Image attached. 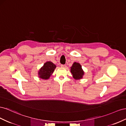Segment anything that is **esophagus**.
<instances>
[{"mask_svg": "<svg viewBox=\"0 0 126 126\" xmlns=\"http://www.w3.org/2000/svg\"><path fill=\"white\" fill-rule=\"evenodd\" d=\"M61 66L62 67H65L66 65H63V64H62V65H61Z\"/></svg>", "mask_w": 126, "mask_h": 126, "instance_id": "34e87169", "label": "esophagus"}]
</instances>
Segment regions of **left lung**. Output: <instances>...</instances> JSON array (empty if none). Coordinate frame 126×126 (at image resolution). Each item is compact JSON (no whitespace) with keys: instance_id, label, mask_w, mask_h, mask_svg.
Instances as JSON below:
<instances>
[{"instance_id":"8db88e82","label":"left lung","mask_w":126,"mask_h":126,"mask_svg":"<svg viewBox=\"0 0 126 126\" xmlns=\"http://www.w3.org/2000/svg\"><path fill=\"white\" fill-rule=\"evenodd\" d=\"M70 71L72 74L73 78L75 80H81L83 78L84 72L82 69V66L80 63L74 62L72 64V66L71 67Z\"/></svg>"}]
</instances>
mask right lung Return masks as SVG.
Masks as SVG:
<instances>
[{
	"label": "right lung",
	"instance_id": "obj_1",
	"mask_svg": "<svg viewBox=\"0 0 126 126\" xmlns=\"http://www.w3.org/2000/svg\"><path fill=\"white\" fill-rule=\"evenodd\" d=\"M56 67V65L53 63L51 61H47L38 71V78L43 80H47L53 73Z\"/></svg>",
	"mask_w": 126,
	"mask_h": 126
}]
</instances>
